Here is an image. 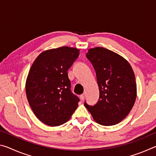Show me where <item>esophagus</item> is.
<instances>
[{
  "mask_svg": "<svg viewBox=\"0 0 156 156\" xmlns=\"http://www.w3.org/2000/svg\"><path fill=\"white\" fill-rule=\"evenodd\" d=\"M84 97H85V94H82L81 96H80V99H81L82 100H84Z\"/></svg>",
  "mask_w": 156,
  "mask_h": 156,
  "instance_id": "obj_1",
  "label": "esophagus"
}]
</instances>
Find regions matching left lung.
Returning <instances> with one entry per match:
<instances>
[{"mask_svg":"<svg viewBox=\"0 0 156 156\" xmlns=\"http://www.w3.org/2000/svg\"><path fill=\"white\" fill-rule=\"evenodd\" d=\"M86 56L96 72L100 98L94 106H84L95 122L116 125L128 115L135 103L137 87L133 69L125 58L104 47L89 49Z\"/></svg>","mask_w":156,"mask_h":156,"instance_id":"1","label":"left lung"}]
</instances>
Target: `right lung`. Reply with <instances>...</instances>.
<instances>
[{
	"label": "right lung",
	"instance_id": "1",
	"mask_svg": "<svg viewBox=\"0 0 156 156\" xmlns=\"http://www.w3.org/2000/svg\"><path fill=\"white\" fill-rule=\"evenodd\" d=\"M79 55L69 47L45 50L34 60L25 83L26 96L38 119L57 126L70 119L79 98L70 90L67 71Z\"/></svg>",
	"mask_w": 156,
	"mask_h": 156
}]
</instances>
